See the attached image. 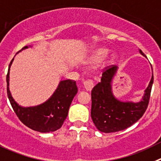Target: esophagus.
<instances>
[{
  "mask_svg": "<svg viewBox=\"0 0 161 161\" xmlns=\"http://www.w3.org/2000/svg\"><path fill=\"white\" fill-rule=\"evenodd\" d=\"M83 85H84V87L86 91H91L92 88L94 86V83H93V81L91 80V79H87V80H85L83 82Z\"/></svg>",
  "mask_w": 161,
  "mask_h": 161,
  "instance_id": "obj_1",
  "label": "esophagus"
}]
</instances>
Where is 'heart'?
I'll return each instance as SVG.
<instances>
[{
    "label": "heart",
    "mask_w": 161,
    "mask_h": 161,
    "mask_svg": "<svg viewBox=\"0 0 161 161\" xmlns=\"http://www.w3.org/2000/svg\"><path fill=\"white\" fill-rule=\"evenodd\" d=\"M108 49H99L95 53L91 59V63L93 64H98L101 63L103 60L108 55Z\"/></svg>",
    "instance_id": "1"
}]
</instances>
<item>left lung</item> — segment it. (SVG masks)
<instances>
[{"mask_svg": "<svg viewBox=\"0 0 161 161\" xmlns=\"http://www.w3.org/2000/svg\"><path fill=\"white\" fill-rule=\"evenodd\" d=\"M142 55L144 53L140 50ZM146 57V56H145ZM117 66L108 67L103 72L101 81L91 91V119L98 131L116 132L137 122L145 112L149 103L153 75L140 102H121L111 91V80Z\"/></svg>", "mask_w": 161, "mask_h": 161, "instance_id": "1", "label": "left lung"}]
</instances>
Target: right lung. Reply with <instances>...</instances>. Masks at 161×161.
Returning <instances> with one entry per match:
<instances>
[{
    "instance_id": "1",
    "label": "right lung",
    "mask_w": 161,
    "mask_h": 161,
    "mask_svg": "<svg viewBox=\"0 0 161 161\" xmlns=\"http://www.w3.org/2000/svg\"><path fill=\"white\" fill-rule=\"evenodd\" d=\"M28 48L24 46L21 50ZM10 62L6 76L7 95L13 109L21 123L30 129L39 132H50L59 129L66 116L70 103L78 92L76 82L71 79L61 81L55 92L46 102L35 107L22 108L14 101L8 88Z\"/></svg>"
}]
</instances>
